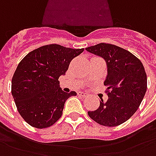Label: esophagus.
Masks as SVG:
<instances>
[{
	"label": "esophagus",
	"mask_w": 156,
	"mask_h": 156,
	"mask_svg": "<svg viewBox=\"0 0 156 156\" xmlns=\"http://www.w3.org/2000/svg\"><path fill=\"white\" fill-rule=\"evenodd\" d=\"M77 94H78V95H80V96H81V97H86V96H87V93H86V92L79 91Z\"/></svg>",
	"instance_id": "34e87169"
}]
</instances>
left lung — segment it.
Instances as JSON below:
<instances>
[{"label":"left lung","mask_w":156,"mask_h":156,"mask_svg":"<svg viewBox=\"0 0 156 156\" xmlns=\"http://www.w3.org/2000/svg\"><path fill=\"white\" fill-rule=\"evenodd\" d=\"M86 50L103 58L107 66L104 85L108 100L100 101L98 109L88 115L101 126L121 125L136 113L145 95L147 76L143 64L132 53L111 44L100 43Z\"/></svg>","instance_id":"8db88e82"}]
</instances>
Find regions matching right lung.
<instances>
[{
	"label": "right lung",
	"instance_id": "1",
	"mask_svg": "<svg viewBox=\"0 0 156 156\" xmlns=\"http://www.w3.org/2000/svg\"><path fill=\"white\" fill-rule=\"evenodd\" d=\"M83 51V48L51 44L28 53L19 63L11 80V94L19 113L30 126L47 128L61 118L66 100L76 92L63 91L58 79Z\"/></svg>",
	"mask_w": 156,
	"mask_h": 156
}]
</instances>
